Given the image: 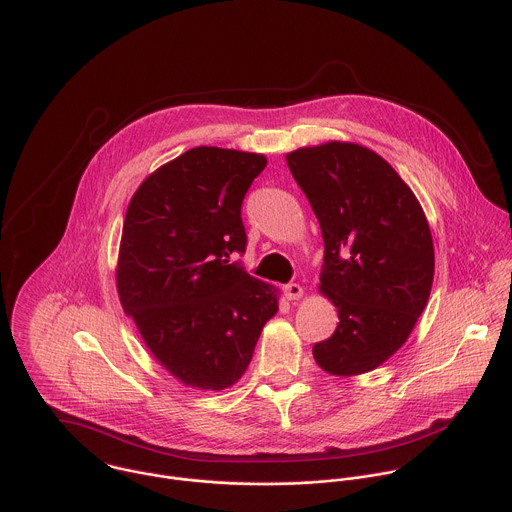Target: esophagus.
<instances>
[{"label": "esophagus", "instance_id": "esophagus-1", "mask_svg": "<svg viewBox=\"0 0 512 512\" xmlns=\"http://www.w3.org/2000/svg\"><path fill=\"white\" fill-rule=\"evenodd\" d=\"M284 293L290 301H295V299L303 297V288L299 284H288V286H284Z\"/></svg>", "mask_w": 512, "mask_h": 512}]
</instances>
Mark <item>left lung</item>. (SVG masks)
Segmentation results:
<instances>
[{"mask_svg": "<svg viewBox=\"0 0 512 512\" xmlns=\"http://www.w3.org/2000/svg\"><path fill=\"white\" fill-rule=\"evenodd\" d=\"M319 220L325 258L319 292L337 307L335 333L315 363L355 376L388 361L410 337L434 282V240L412 189L372 149L351 142L286 155Z\"/></svg>", "mask_w": 512, "mask_h": 512, "instance_id": "1", "label": "left lung"}]
</instances>
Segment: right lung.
<instances>
[{"instance_id":"add662e5","label":"right lung","mask_w":512,"mask_h":512,"mask_svg":"<svg viewBox=\"0 0 512 512\" xmlns=\"http://www.w3.org/2000/svg\"><path fill=\"white\" fill-rule=\"evenodd\" d=\"M266 163L262 153L193 147L147 175L128 205L120 303L185 386H232L278 313V290L228 260L246 250L242 199Z\"/></svg>"}]
</instances>
